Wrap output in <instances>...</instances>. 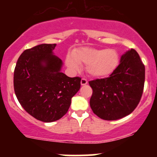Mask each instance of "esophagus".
I'll list each match as a JSON object with an SVG mask.
<instances>
[{
  "mask_svg": "<svg viewBox=\"0 0 157 157\" xmlns=\"http://www.w3.org/2000/svg\"><path fill=\"white\" fill-rule=\"evenodd\" d=\"M87 83H88V81L86 79H85V78L81 79V81H80L81 86H85V85H86Z\"/></svg>",
  "mask_w": 157,
  "mask_h": 157,
  "instance_id": "esophagus-1",
  "label": "esophagus"
}]
</instances>
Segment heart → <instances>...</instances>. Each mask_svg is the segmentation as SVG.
<instances>
[{"instance_id": "1", "label": "heart", "mask_w": 157, "mask_h": 157, "mask_svg": "<svg viewBox=\"0 0 157 157\" xmlns=\"http://www.w3.org/2000/svg\"><path fill=\"white\" fill-rule=\"evenodd\" d=\"M120 63V55L113 48L82 47L66 57V64L73 72L80 70V65H86V71L94 78H105L114 72Z\"/></svg>"}]
</instances>
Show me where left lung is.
Segmentation results:
<instances>
[{
	"label": "left lung",
	"mask_w": 157,
	"mask_h": 157,
	"mask_svg": "<svg viewBox=\"0 0 157 157\" xmlns=\"http://www.w3.org/2000/svg\"><path fill=\"white\" fill-rule=\"evenodd\" d=\"M93 90L90 106L105 120H117L130 114L141 99L145 83V66L131 48L123 54L118 67L107 78L89 81Z\"/></svg>",
	"instance_id": "obj_1"
}]
</instances>
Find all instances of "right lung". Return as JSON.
Listing matches in <instances>:
<instances>
[{
  "label": "right lung",
  "mask_w": 157,
  "mask_h": 157,
  "mask_svg": "<svg viewBox=\"0 0 157 157\" xmlns=\"http://www.w3.org/2000/svg\"><path fill=\"white\" fill-rule=\"evenodd\" d=\"M55 47L44 44L25 50L14 71V89L21 106L45 122L63 117L80 88V77H69L61 71L63 62L54 55Z\"/></svg>",
  "instance_id": "add662e5"
}]
</instances>
